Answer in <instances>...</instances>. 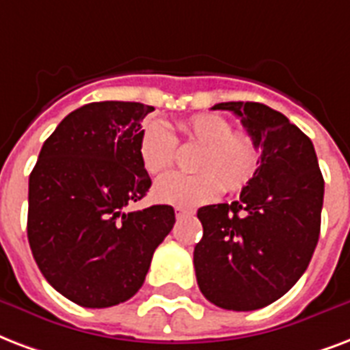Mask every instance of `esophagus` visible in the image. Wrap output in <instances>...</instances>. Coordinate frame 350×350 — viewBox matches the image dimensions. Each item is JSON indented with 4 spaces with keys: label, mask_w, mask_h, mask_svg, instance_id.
I'll use <instances>...</instances> for the list:
<instances>
[{
    "label": "esophagus",
    "mask_w": 350,
    "mask_h": 350,
    "mask_svg": "<svg viewBox=\"0 0 350 350\" xmlns=\"http://www.w3.org/2000/svg\"><path fill=\"white\" fill-rule=\"evenodd\" d=\"M193 215V211H187V209H181V207H176V218H185V217H191Z\"/></svg>",
    "instance_id": "34e87169"
}]
</instances>
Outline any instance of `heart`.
Returning <instances> with one entry per match:
<instances>
[{
    "instance_id": "heart-1",
    "label": "heart",
    "mask_w": 350,
    "mask_h": 350,
    "mask_svg": "<svg viewBox=\"0 0 350 350\" xmlns=\"http://www.w3.org/2000/svg\"><path fill=\"white\" fill-rule=\"evenodd\" d=\"M189 143L202 146L194 170L198 174H167L154 185L159 204L193 209L211 204L228 191H242L253 181L260 167V146L250 133L233 132V124L217 113H198L181 122ZM176 137L163 122H148L139 137L141 163L148 174H161L172 167Z\"/></svg>"
}]
</instances>
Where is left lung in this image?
Returning a JSON list of instances; mask_svg holds the SVG:
<instances>
[{"label":"left lung","mask_w":350,"mask_h":350,"mask_svg":"<svg viewBox=\"0 0 350 350\" xmlns=\"http://www.w3.org/2000/svg\"><path fill=\"white\" fill-rule=\"evenodd\" d=\"M260 146L257 176L233 204L198 209L196 281L213 305L247 312L271 305L308 268L321 228L325 181L312 141L260 103H220Z\"/></svg>","instance_id":"1"}]
</instances>
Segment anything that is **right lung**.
Returning a JSON list of instances; mask_svg holds the SVG:
<instances>
[{
    "label": "right lung",
    "mask_w": 350,
    "mask_h": 350,
    "mask_svg": "<svg viewBox=\"0 0 350 350\" xmlns=\"http://www.w3.org/2000/svg\"><path fill=\"white\" fill-rule=\"evenodd\" d=\"M152 106L104 100L71 111L29 176L27 237L51 286L86 308L124 303L174 226L170 205L128 213L152 181L139 157Z\"/></svg>",
    "instance_id": "right-lung-1"
}]
</instances>
